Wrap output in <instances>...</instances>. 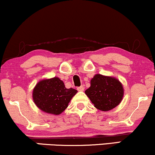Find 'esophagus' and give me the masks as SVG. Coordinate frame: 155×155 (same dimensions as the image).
<instances>
[{"label":"esophagus","mask_w":155,"mask_h":155,"mask_svg":"<svg viewBox=\"0 0 155 155\" xmlns=\"http://www.w3.org/2000/svg\"><path fill=\"white\" fill-rule=\"evenodd\" d=\"M78 91H84V86H83V85H81V86L78 87V88H77Z\"/></svg>","instance_id":"1"}]
</instances>
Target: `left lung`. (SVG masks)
Listing matches in <instances>:
<instances>
[{"mask_svg":"<svg viewBox=\"0 0 155 155\" xmlns=\"http://www.w3.org/2000/svg\"><path fill=\"white\" fill-rule=\"evenodd\" d=\"M85 94L98 110L107 112L119 105L124 96V88L119 80L112 76L96 74Z\"/></svg>","mask_w":155,"mask_h":155,"instance_id":"8db88e82","label":"left lung"}]
</instances>
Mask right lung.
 Masks as SVG:
<instances>
[{
    "mask_svg": "<svg viewBox=\"0 0 155 155\" xmlns=\"http://www.w3.org/2000/svg\"><path fill=\"white\" fill-rule=\"evenodd\" d=\"M78 91L67 88L59 78L41 80L32 91L35 104L45 113L59 115L67 109Z\"/></svg>",
    "mask_w": 155,
    "mask_h": 155,
    "instance_id": "1",
    "label": "right lung"
}]
</instances>
